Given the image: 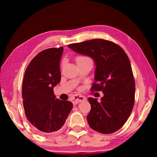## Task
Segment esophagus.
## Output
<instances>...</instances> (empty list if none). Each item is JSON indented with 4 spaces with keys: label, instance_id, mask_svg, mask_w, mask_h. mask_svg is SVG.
<instances>
[{
    "label": "esophagus",
    "instance_id": "1",
    "mask_svg": "<svg viewBox=\"0 0 157 157\" xmlns=\"http://www.w3.org/2000/svg\"><path fill=\"white\" fill-rule=\"evenodd\" d=\"M85 100H86V98L82 96L81 95H75L72 97V102L73 105L78 104V103L82 102V101H84Z\"/></svg>",
    "mask_w": 157,
    "mask_h": 157
}]
</instances>
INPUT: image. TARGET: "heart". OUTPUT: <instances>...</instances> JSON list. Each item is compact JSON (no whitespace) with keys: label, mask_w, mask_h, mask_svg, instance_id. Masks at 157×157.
<instances>
[{"label":"heart","mask_w":157,"mask_h":157,"mask_svg":"<svg viewBox=\"0 0 157 157\" xmlns=\"http://www.w3.org/2000/svg\"><path fill=\"white\" fill-rule=\"evenodd\" d=\"M75 60L78 64L84 63V62H92L91 58L88 56H86V55H78V56L76 57ZM63 63H64V62H63L62 65H63Z\"/></svg>","instance_id":"1"}]
</instances>
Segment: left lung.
Wrapping results in <instances>:
<instances>
[{"instance_id": "1", "label": "left lung", "mask_w": 157, "mask_h": 157, "mask_svg": "<svg viewBox=\"0 0 157 157\" xmlns=\"http://www.w3.org/2000/svg\"><path fill=\"white\" fill-rule=\"evenodd\" d=\"M68 46L94 60L95 82L91 90L104 94L100 102L88 98L91 107L87 116L89 126L102 134L118 131L131 114L135 99V81L125 52L118 44L101 39Z\"/></svg>"}]
</instances>
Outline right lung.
Here are the masks:
<instances>
[{"label":"right lung","mask_w":157,"mask_h":157,"mask_svg":"<svg viewBox=\"0 0 157 157\" xmlns=\"http://www.w3.org/2000/svg\"><path fill=\"white\" fill-rule=\"evenodd\" d=\"M63 48H48L37 54L26 68L22 98L26 118L41 134L62 128L73 108L70 101L55 99L53 87L59 83L60 59Z\"/></svg>","instance_id":"obj_1"}]
</instances>
